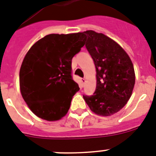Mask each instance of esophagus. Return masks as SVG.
I'll use <instances>...</instances> for the list:
<instances>
[{
	"instance_id": "1",
	"label": "esophagus",
	"mask_w": 156,
	"mask_h": 156,
	"mask_svg": "<svg viewBox=\"0 0 156 156\" xmlns=\"http://www.w3.org/2000/svg\"><path fill=\"white\" fill-rule=\"evenodd\" d=\"M81 82H82V84H85V82H86V79H85V78H82V79H81Z\"/></svg>"
}]
</instances>
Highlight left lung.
Returning <instances> with one entry per match:
<instances>
[{
    "mask_svg": "<svg viewBox=\"0 0 156 156\" xmlns=\"http://www.w3.org/2000/svg\"><path fill=\"white\" fill-rule=\"evenodd\" d=\"M86 48L93 58L97 72L94 94L83 96L90 109L103 117L118 113L127 103L135 83L134 65L120 45L104 34L84 32Z\"/></svg>",
    "mask_w": 156,
    "mask_h": 156,
    "instance_id": "8db88e82",
    "label": "left lung"
}]
</instances>
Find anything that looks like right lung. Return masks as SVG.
<instances>
[{"instance_id": "add662e5", "label": "right lung", "mask_w": 156, "mask_h": 156, "mask_svg": "<svg viewBox=\"0 0 156 156\" xmlns=\"http://www.w3.org/2000/svg\"><path fill=\"white\" fill-rule=\"evenodd\" d=\"M85 34H51L37 41L24 57L20 91L31 111L43 120H60L80 90L72 77V59L84 47Z\"/></svg>"}]
</instances>
